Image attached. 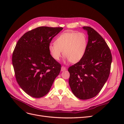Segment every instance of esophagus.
<instances>
[{
  "instance_id": "1",
  "label": "esophagus",
  "mask_w": 124,
  "mask_h": 124,
  "mask_svg": "<svg viewBox=\"0 0 124 124\" xmlns=\"http://www.w3.org/2000/svg\"><path fill=\"white\" fill-rule=\"evenodd\" d=\"M67 69V68L66 67H65L64 66H62L61 67V71H65Z\"/></svg>"
}]
</instances>
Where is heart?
Returning <instances> with one entry per match:
<instances>
[{"label":"heart","instance_id":"obj_1","mask_svg":"<svg viewBox=\"0 0 124 124\" xmlns=\"http://www.w3.org/2000/svg\"><path fill=\"white\" fill-rule=\"evenodd\" d=\"M88 43L86 35L82 32H63L56 39L55 44L49 45L51 56L59 61L63 55L72 63L80 61L86 52Z\"/></svg>","mask_w":124,"mask_h":124}]
</instances>
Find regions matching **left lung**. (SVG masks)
<instances>
[{
    "label": "left lung",
    "instance_id": "8db88e82",
    "mask_svg": "<svg viewBox=\"0 0 124 124\" xmlns=\"http://www.w3.org/2000/svg\"><path fill=\"white\" fill-rule=\"evenodd\" d=\"M87 31L88 43L82 59L68 68L69 84L75 96L80 100L92 99L98 94L109 75L112 56L102 37L89 27Z\"/></svg>",
    "mask_w": 124,
    "mask_h": 124
}]
</instances>
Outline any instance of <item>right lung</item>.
<instances>
[{"label":"right lung","mask_w":124,"mask_h":124,"mask_svg":"<svg viewBox=\"0 0 124 124\" xmlns=\"http://www.w3.org/2000/svg\"><path fill=\"white\" fill-rule=\"evenodd\" d=\"M62 28L40 27L25 33L19 39L12 57L16 78L24 92L35 98L47 94L61 65L53 58L48 47Z\"/></svg>","instance_id":"1"}]
</instances>
